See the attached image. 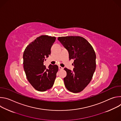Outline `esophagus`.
<instances>
[{
  "label": "esophagus",
  "instance_id": "esophagus-1",
  "mask_svg": "<svg viewBox=\"0 0 121 121\" xmlns=\"http://www.w3.org/2000/svg\"><path fill=\"white\" fill-rule=\"evenodd\" d=\"M58 68H59V69H60V70H62L63 69V68L62 67H61V66H59Z\"/></svg>",
  "mask_w": 121,
  "mask_h": 121
}]
</instances>
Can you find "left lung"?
<instances>
[{"instance_id":"obj_1","label":"left lung","mask_w":121,"mask_h":121,"mask_svg":"<svg viewBox=\"0 0 121 121\" xmlns=\"http://www.w3.org/2000/svg\"><path fill=\"white\" fill-rule=\"evenodd\" d=\"M58 40L67 50L69 60H74L73 71L64 68L66 72V76L64 78L65 87L70 92H80L90 83L96 69L94 49L81 36L59 37Z\"/></svg>"}]
</instances>
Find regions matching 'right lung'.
<instances>
[{"instance_id": "add662e5", "label": "right lung", "mask_w": 121, "mask_h": 121, "mask_svg": "<svg viewBox=\"0 0 121 121\" xmlns=\"http://www.w3.org/2000/svg\"><path fill=\"white\" fill-rule=\"evenodd\" d=\"M55 37L41 35L30 43L23 55V67L26 78L32 87L39 91H44L53 87L58 66L50 65L48 69L43 62L51 54V48Z\"/></svg>"}]
</instances>
